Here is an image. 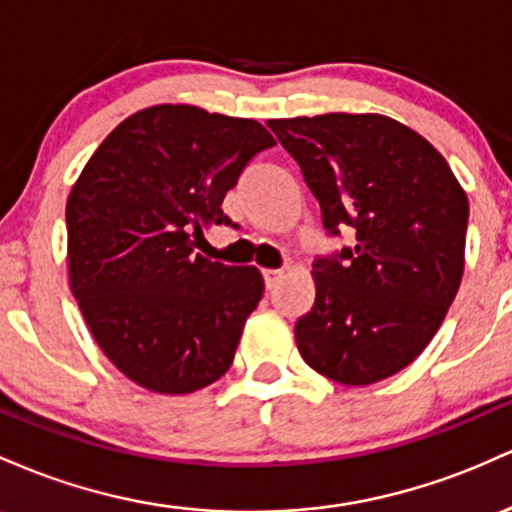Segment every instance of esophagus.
I'll return each mask as SVG.
<instances>
[{
	"instance_id": "obj_1",
	"label": "esophagus",
	"mask_w": 512,
	"mask_h": 512,
	"mask_svg": "<svg viewBox=\"0 0 512 512\" xmlns=\"http://www.w3.org/2000/svg\"><path fill=\"white\" fill-rule=\"evenodd\" d=\"M283 278V271H273V268H266L263 271V280H266V287H275V283Z\"/></svg>"
}]
</instances>
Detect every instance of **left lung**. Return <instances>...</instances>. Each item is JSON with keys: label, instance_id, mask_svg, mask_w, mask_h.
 I'll return each mask as SVG.
<instances>
[{"label": "left lung", "instance_id": "1", "mask_svg": "<svg viewBox=\"0 0 512 512\" xmlns=\"http://www.w3.org/2000/svg\"><path fill=\"white\" fill-rule=\"evenodd\" d=\"M319 200L326 232L355 244L312 268L295 324L312 370L348 387L387 380L433 341L464 273L469 200L426 137L380 113L268 120Z\"/></svg>", "mask_w": 512, "mask_h": 512}]
</instances>
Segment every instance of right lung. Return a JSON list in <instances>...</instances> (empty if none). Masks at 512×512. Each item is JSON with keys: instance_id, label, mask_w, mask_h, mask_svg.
<instances>
[{"instance_id": "right-lung-1", "label": "right lung", "mask_w": 512, "mask_h": 512, "mask_svg": "<svg viewBox=\"0 0 512 512\" xmlns=\"http://www.w3.org/2000/svg\"><path fill=\"white\" fill-rule=\"evenodd\" d=\"M273 145L256 120L162 103L125 118L72 186V295L103 355L149 392H198L232 365L263 278L193 246L232 225L222 200Z\"/></svg>"}]
</instances>
